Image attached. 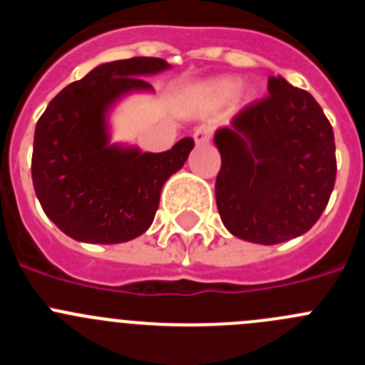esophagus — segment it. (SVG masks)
Returning <instances> with one entry per match:
<instances>
[{"mask_svg": "<svg viewBox=\"0 0 365 365\" xmlns=\"http://www.w3.org/2000/svg\"><path fill=\"white\" fill-rule=\"evenodd\" d=\"M210 139H212V128L208 125L197 126L195 132H193V141H195V145L202 146L206 143H210Z\"/></svg>", "mask_w": 365, "mask_h": 365, "instance_id": "34e87169", "label": "esophagus"}]
</instances>
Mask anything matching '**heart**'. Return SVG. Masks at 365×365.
Returning <instances> with one entry per match:
<instances>
[{
  "label": "heart",
  "instance_id": "1",
  "mask_svg": "<svg viewBox=\"0 0 365 365\" xmlns=\"http://www.w3.org/2000/svg\"><path fill=\"white\" fill-rule=\"evenodd\" d=\"M259 85L255 81H248L240 85L239 78L233 76H222V78H215L206 81L200 86V93L202 98L213 106H222L233 99L237 106H246L252 101H255L259 96Z\"/></svg>",
  "mask_w": 365,
  "mask_h": 365
}]
</instances>
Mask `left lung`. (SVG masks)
Returning a JSON list of instances; mask_svg holds the SVG:
<instances>
[{
  "mask_svg": "<svg viewBox=\"0 0 365 365\" xmlns=\"http://www.w3.org/2000/svg\"><path fill=\"white\" fill-rule=\"evenodd\" d=\"M269 98L248 105L213 135L220 153L215 199L232 235L255 244L286 242L312 228L336 177L335 137L312 93L280 76Z\"/></svg>",
  "mask_w": 365,
  "mask_h": 365,
  "instance_id": "1",
  "label": "left lung"
}]
</instances>
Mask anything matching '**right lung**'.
<instances>
[{
  "instance_id": "add662e5",
  "label": "right lung",
  "mask_w": 365,
  "mask_h": 365,
  "mask_svg": "<svg viewBox=\"0 0 365 365\" xmlns=\"http://www.w3.org/2000/svg\"><path fill=\"white\" fill-rule=\"evenodd\" d=\"M172 68L160 58L103 63L70 83L39 117L32 182L63 233L88 244L128 242L152 226L160 190L193 148L185 137L160 153L112 143L110 113L137 92H153L145 76Z\"/></svg>"
}]
</instances>
